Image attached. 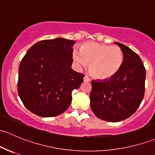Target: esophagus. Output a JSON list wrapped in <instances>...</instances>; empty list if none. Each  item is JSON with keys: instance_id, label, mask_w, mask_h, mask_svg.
Listing matches in <instances>:
<instances>
[{"instance_id": "1", "label": "esophagus", "mask_w": 155, "mask_h": 155, "mask_svg": "<svg viewBox=\"0 0 155 155\" xmlns=\"http://www.w3.org/2000/svg\"><path fill=\"white\" fill-rule=\"evenodd\" d=\"M83 79H84V82H90V81H91V79H89V78L87 77V76H84Z\"/></svg>"}]
</instances>
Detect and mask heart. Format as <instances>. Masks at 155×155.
I'll return each instance as SVG.
<instances>
[{"label":"heart","mask_w":155,"mask_h":155,"mask_svg":"<svg viewBox=\"0 0 155 155\" xmlns=\"http://www.w3.org/2000/svg\"><path fill=\"white\" fill-rule=\"evenodd\" d=\"M73 58L79 67L90 64L89 70L99 80H107L116 76L124 63V54L118 46L85 43L79 49L74 50Z\"/></svg>","instance_id":"heart-1"}]
</instances>
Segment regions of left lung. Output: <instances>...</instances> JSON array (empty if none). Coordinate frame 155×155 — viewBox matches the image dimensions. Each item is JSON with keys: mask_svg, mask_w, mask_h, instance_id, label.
<instances>
[{"mask_svg": "<svg viewBox=\"0 0 155 155\" xmlns=\"http://www.w3.org/2000/svg\"><path fill=\"white\" fill-rule=\"evenodd\" d=\"M124 54L118 74L107 80H92L91 108L97 118L118 122L137 111L145 93V69L140 56L121 43L115 42Z\"/></svg>", "mask_w": 155, "mask_h": 155, "instance_id": "obj_1", "label": "left lung"}]
</instances>
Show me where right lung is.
I'll list each match as a JSON object with an SVG mask.
<instances>
[{
	"instance_id": "1",
	"label": "right lung",
	"mask_w": 155,
	"mask_h": 155,
	"mask_svg": "<svg viewBox=\"0 0 155 155\" xmlns=\"http://www.w3.org/2000/svg\"><path fill=\"white\" fill-rule=\"evenodd\" d=\"M73 40L55 38L37 42L23 57L18 69V93L35 115L54 117L68 109L72 91L85 75L71 68Z\"/></svg>"
}]
</instances>
